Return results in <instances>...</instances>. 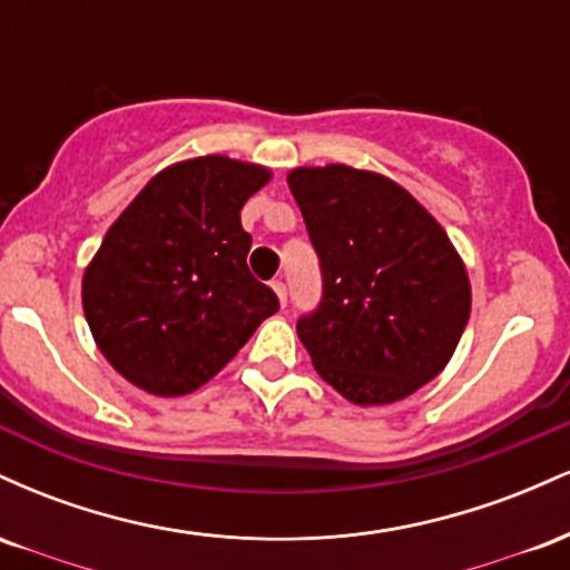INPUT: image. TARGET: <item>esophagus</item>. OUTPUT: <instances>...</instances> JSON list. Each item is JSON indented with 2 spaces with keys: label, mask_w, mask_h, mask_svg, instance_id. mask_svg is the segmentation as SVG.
I'll return each mask as SVG.
<instances>
[{
  "label": "esophagus",
  "mask_w": 570,
  "mask_h": 570,
  "mask_svg": "<svg viewBox=\"0 0 570 570\" xmlns=\"http://www.w3.org/2000/svg\"><path fill=\"white\" fill-rule=\"evenodd\" d=\"M273 292L278 294L281 305H286V284H284V278H276V281H273Z\"/></svg>",
  "instance_id": "esophagus-1"
}]
</instances>
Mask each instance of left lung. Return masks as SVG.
<instances>
[{"label": "left lung", "mask_w": 570, "mask_h": 570, "mask_svg": "<svg viewBox=\"0 0 570 570\" xmlns=\"http://www.w3.org/2000/svg\"><path fill=\"white\" fill-rule=\"evenodd\" d=\"M289 189L322 267V303L297 318L313 367L362 407L415 394L450 362L472 311L448 233L381 174L297 168Z\"/></svg>", "instance_id": "1"}]
</instances>
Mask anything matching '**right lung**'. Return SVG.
<instances>
[{
	"mask_svg": "<svg viewBox=\"0 0 570 570\" xmlns=\"http://www.w3.org/2000/svg\"><path fill=\"white\" fill-rule=\"evenodd\" d=\"M271 171L222 155L176 163L109 227L82 278L98 351L158 396L200 389L278 311L252 276L244 203Z\"/></svg>",
	"mask_w": 570,
	"mask_h": 570,
	"instance_id": "obj_1",
	"label": "right lung"
}]
</instances>
